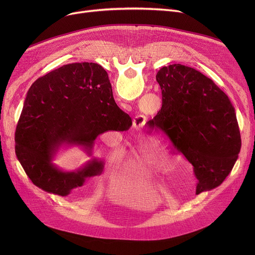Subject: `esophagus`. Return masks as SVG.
Returning <instances> with one entry per match:
<instances>
[{"label": "esophagus", "mask_w": 255, "mask_h": 255, "mask_svg": "<svg viewBox=\"0 0 255 255\" xmlns=\"http://www.w3.org/2000/svg\"><path fill=\"white\" fill-rule=\"evenodd\" d=\"M146 118L143 115H137L134 118H133V127L134 128H141L145 124Z\"/></svg>", "instance_id": "34e87169"}]
</instances>
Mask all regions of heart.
Returning <instances> with one entry per match:
<instances>
[{
	"label": "heart",
	"mask_w": 255,
	"mask_h": 255,
	"mask_svg": "<svg viewBox=\"0 0 255 255\" xmlns=\"http://www.w3.org/2000/svg\"><path fill=\"white\" fill-rule=\"evenodd\" d=\"M121 152H115L116 158L121 157ZM131 168L142 175H157L167 172L173 168V161L164 149L163 144L156 139H145L131 153Z\"/></svg>",
	"instance_id": "heart-1"
}]
</instances>
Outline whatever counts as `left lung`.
Here are the masks:
<instances>
[{
	"label": "left lung",
	"instance_id": "1",
	"mask_svg": "<svg viewBox=\"0 0 255 255\" xmlns=\"http://www.w3.org/2000/svg\"><path fill=\"white\" fill-rule=\"evenodd\" d=\"M156 79L162 106L146 127L161 132L193 165L196 194L216 188L241 150L235 107L211 78L191 67H163Z\"/></svg>",
	"mask_w": 255,
	"mask_h": 255
}]
</instances>
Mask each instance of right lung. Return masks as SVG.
I'll return each instance as SVG.
<instances>
[{
  "label": "right lung",
  "mask_w": 255,
  "mask_h": 255,
  "mask_svg": "<svg viewBox=\"0 0 255 255\" xmlns=\"http://www.w3.org/2000/svg\"><path fill=\"white\" fill-rule=\"evenodd\" d=\"M132 125L114 96L109 74L96 63H72L39 77L26 94L15 131V154L26 176L46 192L66 196L98 176L103 162L93 159L77 171L51 163L66 144L82 145L91 155L97 136Z\"/></svg>",
  "instance_id": "right-lung-1"
}]
</instances>
